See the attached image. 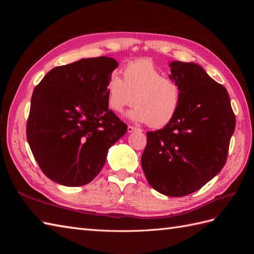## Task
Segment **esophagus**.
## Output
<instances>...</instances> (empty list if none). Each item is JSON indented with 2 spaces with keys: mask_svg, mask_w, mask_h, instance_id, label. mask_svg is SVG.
I'll list each match as a JSON object with an SVG mask.
<instances>
[{
  "mask_svg": "<svg viewBox=\"0 0 254 254\" xmlns=\"http://www.w3.org/2000/svg\"><path fill=\"white\" fill-rule=\"evenodd\" d=\"M127 130H128V132H133V131H136V130H140V129H137V128H136V127H134V126L128 125Z\"/></svg>",
  "mask_w": 254,
  "mask_h": 254,
  "instance_id": "esophagus-1",
  "label": "esophagus"
}]
</instances>
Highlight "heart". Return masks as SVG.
I'll return each mask as SVG.
<instances>
[{"label": "heart", "instance_id": "heart-1", "mask_svg": "<svg viewBox=\"0 0 254 254\" xmlns=\"http://www.w3.org/2000/svg\"><path fill=\"white\" fill-rule=\"evenodd\" d=\"M123 76L113 72L106 84V101L109 109L121 113L125 107L135 108L129 118L136 123H148L160 128L175 119L180 108L182 90L175 79L164 73L149 59L127 64Z\"/></svg>", "mask_w": 254, "mask_h": 254}]
</instances>
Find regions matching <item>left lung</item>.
Listing matches in <instances>:
<instances>
[{
    "instance_id": "obj_1",
    "label": "left lung",
    "mask_w": 254,
    "mask_h": 254,
    "mask_svg": "<svg viewBox=\"0 0 254 254\" xmlns=\"http://www.w3.org/2000/svg\"><path fill=\"white\" fill-rule=\"evenodd\" d=\"M170 65V77L182 90L180 108L170 124L146 133L141 164L159 193L182 197L201 189L225 166L235 114L226 88L200 65L181 61Z\"/></svg>"
}]
</instances>
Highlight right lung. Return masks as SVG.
Here are the masks:
<instances>
[{"mask_svg": "<svg viewBox=\"0 0 254 254\" xmlns=\"http://www.w3.org/2000/svg\"><path fill=\"white\" fill-rule=\"evenodd\" d=\"M118 63L83 58L54 67L34 89L26 136L43 174L80 187L102 171L111 146L127 125L108 108L106 84Z\"/></svg>", "mask_w": 254, "mask_h": 254, "instance_id": "obj_1", "label": "right lung"}]
</instances>
